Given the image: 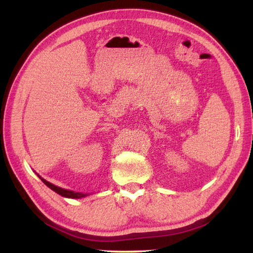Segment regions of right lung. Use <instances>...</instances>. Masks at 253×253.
I'll use <instances>...</instances> for the list:
<instances>
[{"label": "right lung", "mask_w": 253, "mask_h": 253, "mask_svg": "<svg viewBox=\"0 0 253 253\" xmlns=\"http://www.w3.org/2000/svg\"><path fill=\"white\" fill-rule=\"evenodd\" d=\"M39 176V175H38ZM40 177V176H39ZM40 179L44 182V184L50 188V189H52L53 191H55L56 193H58V195H61L62 197H65V198H72V199H79V198H84L87 196V193H82V192H75V191H72V190H67V189H63V188L61 187H57L55 185L51 184V182L46 181L45 179L41 178Z\"/></svg>", "instance_id": "add662e5"}]
</instances>
